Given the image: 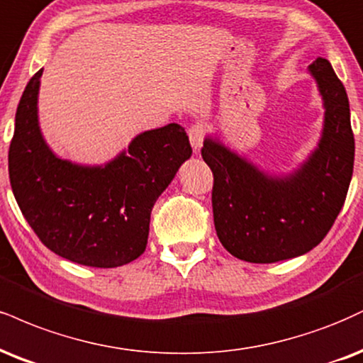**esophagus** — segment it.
<instances>
[{"instance_id": "34e87169", "label": "esophagus", "mask_w": 363, "mask_h": 363, "mask_svg": "<svg viewBox=\"0 0 363 363\" xmlns=\"http://www.w3.org/2000/svg\"><path fill=\"white\" fill-rule=\"evenodd\" d=\"M187 135H189V140H191V145H193V150L196 152V154H198V152L201 150V147H203L204 135H206V128H204V125L194 123L189 130H187Z\"/></svg>"}]
</instances>
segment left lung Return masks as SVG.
I'll return each mask as SVG.
<instances>
[{"label": "left lung", "instance_id": "8db88e82", "mask_svg": "<svg viewBox=\"0 0 363 363\" xmlns=\"http://www.w3.org/2000/svg\"><path fill=\"white\" fill-rule=\"evenodd\" d=\"M309 71L325 101V128L298 172L269 177L213 138L201 148L215 179L216 235L240 260L272 264L309 252L326 237L347 198L355 159L347 91L323 57Z\"/></svg>", "mask_w": 363, "mask_h": 363}]
</instances>
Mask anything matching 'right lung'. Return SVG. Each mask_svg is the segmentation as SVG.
I'll list each match as a JSON object with an SVG mask.
<instances>
[{
	"label": "right lung",
	"mask_w": 363,
	"mask_h": 363,
	"mask_svg": "<svg viewBox=\"0 0 363 363\" xmlns=\"http://www.w3.org/2000/svg\"><path fill=\"white\" fill-rule=\"evenodd\" d=\"M42 69L28 81L15 116L8 172L16 203L40 242L87 267L128 264L147 247L150 213L193 154L181 125L138 135L104 167L57 159L37 118Z\"/></svg>",
	"instance_id": "obj_1"
}]
</instances>
